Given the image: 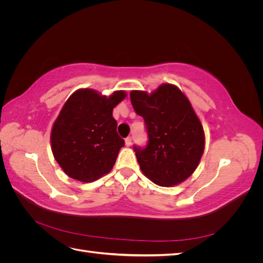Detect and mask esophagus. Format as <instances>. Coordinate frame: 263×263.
Returning a JSON list of instances; mask_svg holds the SVG:
<instances>
[{
    "instance_id": "34e87169",
    "label": "esophagus",
    "mask_w": 263,
    "mask_h": 263,
    "mask_svg": "<svg viewBox=\"0 0 263 263\" xmlns=\"http://www.w3.org/2000/svg\"><path fill=\"white\" fill-rule=\"evenodd\" d=\"M132 142H133V137H130V136H128V137H127V138L125 139V144H126V146H130V145H132Z\"/></svg>"
}]
</instances>
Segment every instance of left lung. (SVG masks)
Returning <instances> with one entry per match:
<instances>
[{"label":"left lung","instance_id":"1","mask_svg":"<svg viewBox=\"0 0 263 263\" xmlns=\"http://www.w3.org/2000/svg\"><path fill=\"white\" fill-rule=\"evenodd\" d=\"M132 105L144 118L148 142L134 146L140 170L160 186L186 180L204 151V130L190 101L180 89L162 84L150 95L130 92Z\"/></svg>","mask_w":263,"mask_h":263}]
</instances>
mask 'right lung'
<instances>
[{
  "instance_id": "obj_1",
  "label": "right lung",
  "mask_w": 263,
  "mask_h": 263,
  "mask_svg": "<svg viewBox=\"0 0 263 263\" xmlns=\"http://www.w3.org/2000/svg\"><path fill=\"white\" fill-rule=\"evenodd\" d=\"M126 98L116 91L109 98L97 91H76L63 105L51 130L55 161L70 178L93 182L108 173L125 141L116 132L113 108Z\"/></svg>"
}]
</instances>
